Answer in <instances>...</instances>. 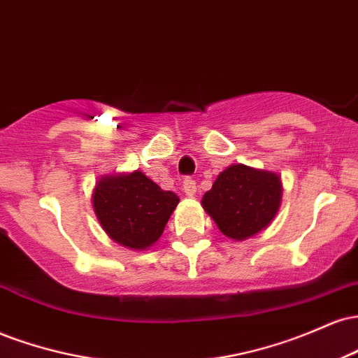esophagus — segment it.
Returning <instances> with one entry per match:
<instances>
[{"mask_svg":"<svg viewBox=\"0 0 358 358\" xmlns=\"http://www.w3.org/2000/svg\"><path fill=\"white\" fill-rule=\"evenodd\" d=\"M183 192H185V195H188V196L195 195V193H196V183H195V180L185 178V180H183Z\"/></svg>","mask_w":358,"mask_h":358,"instance_id":"34e87169","label":"esophagus"}]
</instances>
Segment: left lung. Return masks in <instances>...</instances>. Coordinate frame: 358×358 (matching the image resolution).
Segmentation results:
<instances>
[{"label":"left lung","instance_id":"left-lung-1","mask_svg":"<svg viewBox=\"0 0 358 358\" xmlns=\"http://www.w3.org/2000/svg\"><path fill=\"white\" fill-rule=\"evenodd\" d=\"M282 185L278 173L245 165H231L203 195V210L219 231L234 241L256 236L279 210Z\"/></svg>","mask_w":358,"mask_h":358}]
</instances>
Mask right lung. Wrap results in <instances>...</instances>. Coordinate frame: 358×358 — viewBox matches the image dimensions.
Wrapping results in <instances>:
<instances>
[{
  "label": "right lung",
  "instance_id": "obj_1",
  "mask_svg": "<svg viewBox=\"0 0 358 358\" xmlns=\"http://www.w3.org/2000/svg\"><path fill=\"white\" fill-rule=\"evenodd\" d=\"M180 199L143 171L108 175L92 192V207L104 232L124 248L143 250L162 237Z\"/></svg>",
  "mask_w": 358,
  "mask_h": 358
}]
</instances>
